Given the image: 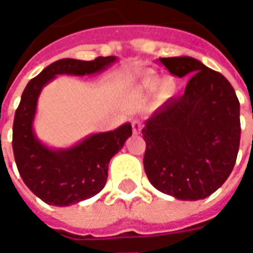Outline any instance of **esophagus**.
<instances>
[{"instance_id":"esophagus-1","label":"esophagus","mask_w":253,"mask_h":253,"mask_svg":"<svg viewBox=\"0 0 253 253\" xmlns=\"http://www.w3.org/2000/svg\"><path fill=\"white\" fill-rule=\"evenodd\" d=\"M141 130H142V125H141V122H138V121L132 122V132H134V135L141 134Z\"/></svg>"}]
</instances>
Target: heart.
Returning a JSON list of instances; mask_svg holds the SVG:
<instances>
[{
    "mask_svg": "<svg viewBox=\"0 0 253 253\" xmlns=\"http://www.w3.org/2000/svg\"><path fill=\"white\" fill-rule=\"evenodd\" d=\"M157 84H159L157 78H146L142 83V85H141V89H142L143 92H153L156 86H157ZM173 93H175V83L173 81L167 80V81L161 84V88H160V96H161V99H169V97L173 96Z\"/></svg>",
    "mask_w": 253,
    "mask_h": 253,
    "instance_id": "1",
    "label": "heart"
}]
</instances>
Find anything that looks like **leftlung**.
Returning a JSON list of instances; mask_svg holds the SVG:
<instances>
[{"instance_id":"1","label":"left lung","mask_w":253,"mask_h":253,"mask_svg":"<svg viewBox=\"0 0 253 253\" xmlns=\"http://www.w3.org/2000/svg\"><path fill=\"white\" fill-rule=\"evenodd\" d=\"M160 62L190 80L183 96L168 100L145 122V172L154 188L176 199H205L233 170L241 137L239 99L221 73L194 58Z\"/></svg>"}]
</instances>
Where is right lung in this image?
I'll use <instances>...</instances> for the list:
<instances>
[{
  "label": "right lung",
  "instance_id": "right-lung-1",
  "mask_svg": "<svg viewBox=\"0 0 253 253\" xmlns=\"http://www.w3.org/2000/svg\"><path fill=\"white\" fill-rule=\"evenodd\" d=\"M115 59H59L32 78L21 94L13 121L14 161L25 186L47 205L69 206L99 194L107 183L110 160L123 148L132 130L131 125L126 123L114 131L93 134L67 150L46 148L36 139L32 130L42 88L57 74H93Z\"/></svg>",
  "mask_w": 253,
  "mask_h": 253
}]
</instances>
